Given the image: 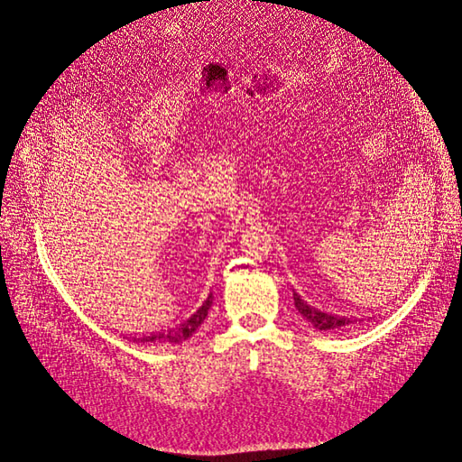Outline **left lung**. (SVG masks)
Masks as SVG:
<instances>
[{
	"label": "left lung",
	"instance_id": "obj_1",
	"mask_svg": "<svg viewBox=\"0 0 462 462\" xmlns=\"http://www.w3.org/2000/svg\"><path fill=\"white\" fill-rule=\"evenodd\" d=\"M292 300H295V309L299 310V314L306 321H310V324L319 331H331V329H339V328L353 324L351 318H345V316L318 309V306L312 304L309 299H304L300 292L292 291Z\"/></svg>",
	"mask_w": 462,
	"mask_h": 462
}]
</instances>
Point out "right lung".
<instances>
[{
  "label": "right lung",
  "instance_id": "right-lung-1",
  "mask_svg": "<svg viewBox=\"0 0 462 462\" xmlns=\"http://www.w3.org/2000/svg\"><path fill=\"white\" fill-rule=\"evenodd\" d=\"M212 302H214L212 292H208V297H202L200 300L194 302L183 316L173 319L171 324H165L163 328L152 329V331L125 333V337H129L134 343H156V345H180V343H185L204 324L208 310L212 309Z\"/></svg>",
  "mask_w": 462,
  "mask_h": 462
}]
</instances>
